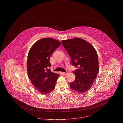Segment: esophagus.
Instances as JSON below:
<instances>
[{
	"instance_id": "1",
	"label": "esophagus",
	"mask_w": 123,
	"mask_h": 123,
	"mask_svg": "<svg viewBox=\"0 0 123 123\" xmlns=\"http://www.w3.org/2000/svg\"><path fill=\"white\" fill-rule=\"evenodd\" d=\"M61 74L62 75H67V74H68V73H67V72H61Z\"/></svg>"
}]
</instances>
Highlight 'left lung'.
Listing matches in <instances>:
<instances>
[{
  "mask_svg": "<svg viewBox=\"0 0 123 123\" xmlns=\"http://www.w3.org/2000/svg\"><path fill=\"white\" fill-rule=\"evenodd\" d=\"M71 59V64L77 68L73 73L75 81L70 83V88L83 94L92 87L99 71L98 55L93 46L81 38L61 41Z\"/></svg>",
  "mask_w": 123,
  "mask_h": 123,
  "instance_id": "left-lung-1",
  "label": "left lung"
}]
</instances>
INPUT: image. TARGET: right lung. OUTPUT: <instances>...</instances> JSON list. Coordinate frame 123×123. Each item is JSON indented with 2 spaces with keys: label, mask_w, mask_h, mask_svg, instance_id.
<instances>
[{
  "label": "right lung",
  "mask_w": 123,
  "mask_h": 123,
  "mask_svg": "<svg viewBox=\"0 0 123 123\" xmlns=\"http://www.w3.org/2000/svg\"><path fill=\"white\" fill-rule=\"evenodd\" d=\"M61 45L60 41L46 38L36 42L29 50L27 59L28 74L35 88L41 94L54 89L59 74L51 71L50 57Z\"/></svg>",
  "instance_id": "add662e5"
}]
</instances>
